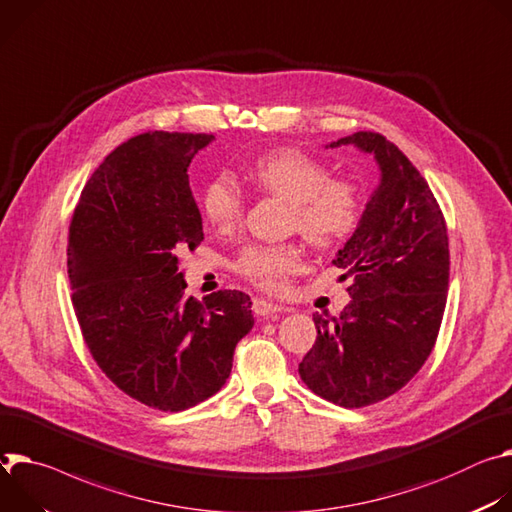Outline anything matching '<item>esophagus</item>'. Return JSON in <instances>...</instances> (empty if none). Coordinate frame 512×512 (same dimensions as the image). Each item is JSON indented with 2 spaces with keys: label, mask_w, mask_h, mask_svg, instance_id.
<instances>
[{
  "label": "esophagus",
  "mask_w": 512,
  "mask_h": 512,
  "mask_svg": "<svg viewBox=\"0 0 512 512\" xmlns=\"http://www.w3.org/2000/svg\"><path fill=\"white\" fill-rule=\"evenodd\" d=\"M252 311H254L258 317H270V315H274V313L282 311V307H280V305H276V303L264 301V299H254V303H252Z\"/></svg>",
  "instance_id": "1"
}]
</instances>
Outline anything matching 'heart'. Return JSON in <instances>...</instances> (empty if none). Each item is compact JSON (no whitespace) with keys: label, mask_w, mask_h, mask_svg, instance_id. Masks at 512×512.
<instances>
[{"label":"heart","mask_w":512,"mask_h":512,"mask_svg":"<svg viewBox=\"0 0 512 512\" xmlns=\"http://www.w3.org/2000/svg\"><path fill=\"white\" fill-rule=\"evenodd\" d=\"M248 181L291 205V227L317 248H335L354 236L362 219V199L348 181H333L329 168L309 154L282 148L256 158ZM201 211L211 225L230 232L244 215V195L230 175L213 177L201 193ZM303 256L293 244L246 246L236 270L262 291H278L301 270Z\"/></svg>","instance_id":"1"}]
</instances>
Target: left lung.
I'll list each match as a JSON object with an SVG mask.
<instances>
[{"label": "left lung", "mask_w": 512, "mask_h": 512, "mask_svg": "<svg viewBox=\"0 0 512 512\" xmlns=\"http://www.w3.org/2000/svg\"><path fill=\"white\" fill-rule=\"evenodd\" d=\"M374 154L380 185L358 230L333 264L352 276V301L329 323L315 313L317 339L299 364L321 399L362 409L399 392L429 358L449 285V240L441 207L413 162L378 132L331 142Z\"/></svg>", "instance_id": "1"}]
</instances>
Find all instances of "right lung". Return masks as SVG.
Instances as JSON below:
<instances>
[{
    "label": "right lung",
    "instance_id": "obj_1",
    "mask_svg": "<svg viewBox=\"0 0 512 512\" xmlns=\"http://www.w3.org/2000/svg\"><path fill=\"white\" fill-rule=\"evenodd\" d=\"M213 134L146 132L91 175L69 225L71 301L101 372L138 403L185 411L213 396L252 329L242 291L185 295L179 254L203 242L189 164Z\"/></svg>",
    "mask_w": 512,
    "mask_h": 512
}]
</instances>
